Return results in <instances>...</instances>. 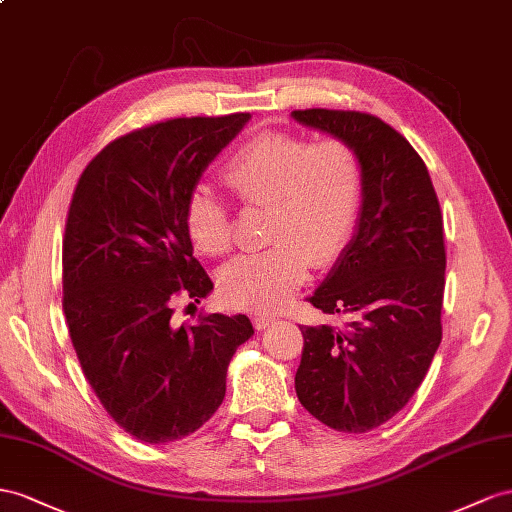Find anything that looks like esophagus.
<instances>
[{"instance_id":"esophagus-1","label":"esophagus","mask_w":512,"mask_h":512,"mask_svg":"<svg viewBox=\"0 0 512 512\" xmlns=\"http://www.w3.org/2000/svg\"><path fill=\"white\" fill-rule=\"evenodd\" d=\"M253 322H255V329L257 331H266V329H270L274 322H277V318L268 316V313H257V316L253 318Z\"/></svg>"}]
</instances>
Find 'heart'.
<instances>
[{
  "instance_id": "b5f03b06",
  "label": "heart",
  "mask_w": 512,
  "mask_h": 512,
  "mask_svg": "<svg viewBox=\"0 0 512 512\" xmlns=\"http://www.w3.org/2000/svg\"><path fill=\"white\" fill-rule=\"evenodd\" d=\"M220 179L244 207H268L266 238L274 242L220 270V294L235 307L279 309L305 283L309 266L335 264L357 231L365 166L344 138L309 142L290 131H261L227 157ZM183 222L201 253H229L231 218L212 194L194 190Z\"/></svg>"
}]
</instances>
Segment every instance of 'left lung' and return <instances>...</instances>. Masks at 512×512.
Wrapping results in <instances>:
<instances>
[{
	"label": "left lung",
	"instance_id": "8db88e82",
	"mask_svg": "<svg viewBox=\"0 0 512 512\" xmlns=\"http://www.w3.org/2000/svg\"><path fill=\"white\" fill-rule=\"evenodd\" d=\"M292 116L355 144L365 166L357 233L309 296L344 322L300 326L296 396L329 428L368 432L413 398L441 344V207L422 157L378 116L324 108Z\"/></svg>",
	"mask_w": 512,
	"mask_h": 512
}]
</instances>
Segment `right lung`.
Masks as SVG:
<instances>
[{
    "mask_svg": "<svg viewBox=\"0 0 512 512\" xmlns=\"http://www.w3.org/2000/svg\"><path fill=\"white\" fill-rule=\"evenodd\" d=\"M251 119L192 116L112 140L77 181L62 240V309L84 376L131 437L192 435L225 398L227 368L251 337L246 316L209 313L177 326L179 296L212 279L183 222L203 170Z\"/></svg>",
    "mask_w": 512,
    "mask_h": 512,
    "instance_id": "add662e5",
    "label": "right lung"
}]
</instances>
